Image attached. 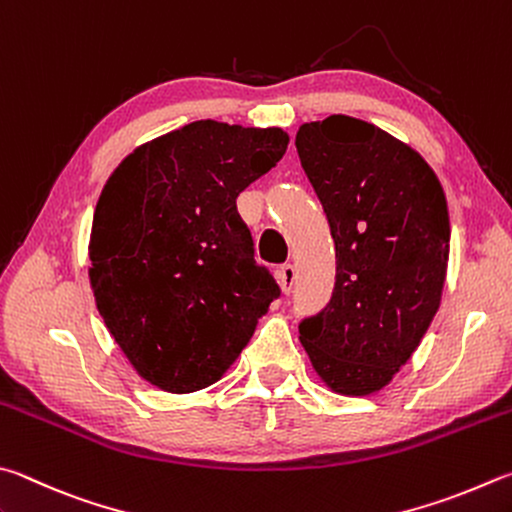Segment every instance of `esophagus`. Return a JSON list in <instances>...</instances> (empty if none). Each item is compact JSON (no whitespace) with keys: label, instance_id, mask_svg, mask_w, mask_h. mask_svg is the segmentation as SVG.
<instances>
[{"label":"esophagus","instance_id":"1","mask_svg":"<svg viewBox=\"0 0 512 512\" xmlns=\"http://www.w3.org/2000/svg\"><path fill=\"white\" fill-rule=\"evenodd\" d=\"M295 280H297V271L293 264H284L280 268V282H282V291L284 293H291L293 286H295Z\"/></svg>","mask_w":512,"mask_h":512}]
</instances>
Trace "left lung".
Returning <instances> with one entry per match:
<instances>
[{
	"instance_id": "obj_1",
	"label": "left lung",
	"mask_w": 512,
	"mask_h": 512,
	"mask_svg": "<svg viewBox=\"0 0 512 512\" xmlns=\"http://www.w3.org/2000/svg\"><path fill=\"white\" fill-rule=\"evenodd\" d=\"M295 147L336 244L331 302L300 324V342L331 392L376 394L439 311L448 201L421 154L360 118L304 123Z\"/></svg>"
}]
</instances>
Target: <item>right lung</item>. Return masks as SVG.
Returning <instances> with one entry per match:
<instances>
[{
  "label": "right lung",
  "instance_id": "add662e5",
  "mask_svg": "<svg viewBox=\"0 0 512 512\" xmlns=\"http://www.w3.org/2000/svg\"><path fill=\"white\" fill-rule=\"evenodd\" d=\"M286 145L280 127L197 120L138 145L100 192L91 291L129 365L163 392L217 383L280 295L237 197Z\"/></svg>",
  "mask_w": 512,
  "mask_h": 512
}]
</instances>
